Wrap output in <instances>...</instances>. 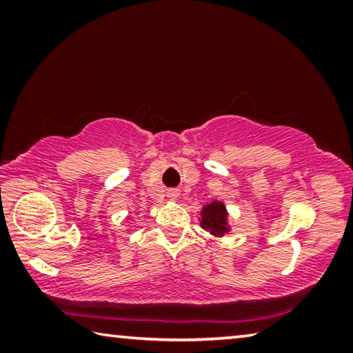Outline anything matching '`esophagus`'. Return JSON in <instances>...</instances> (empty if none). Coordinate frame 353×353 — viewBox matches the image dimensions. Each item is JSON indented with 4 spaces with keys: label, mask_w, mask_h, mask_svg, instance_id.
Here are the masks:
<instances>
[{
    "label": "esophagus",
    "mask_w": 353,
    "mask_h": 353,
    "mask_svg": "<svg viewBox=\"0 0 353 353\" xmlns=\"http://www.w3.org/2000/svg\"><path fill=\"white\" fill-rule=\"evenodd\" d=\"M177 191H170V198H172V199H176L177 198Z\"/></svg>",
    "instance_id": "obj_1"
}]
</instances>
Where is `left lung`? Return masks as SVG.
Listing matches in <instances>:
<instances>
[{
	"label": "left lung",
	"instance_id": "obj_1",
	"mask_svg": "<svg viewBox=\"0 0 353 353\" xmlns=\"http://www.w3.org/2000/svg\"><path fill=\"white\" fill-rule=\"evenodd\" d=\"M201 214L202 229L208 230L213 235H224L225 232H229V227H227V212L223 202H210V204L202 208Z\"/></svg>",
	"mask_w": 353,
	"mask_h": 353
}]
</instances>
